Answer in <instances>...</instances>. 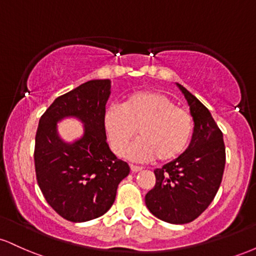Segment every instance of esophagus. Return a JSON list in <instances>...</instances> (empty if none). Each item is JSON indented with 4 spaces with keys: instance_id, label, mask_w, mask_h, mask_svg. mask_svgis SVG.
I'll use <instances>...</instances> for the list:
<instances>
[{
    "instance_id": "esophagus-1",
    "label": "esophagus",
    "mask_w": 256,
    "mask_h": 256,
    "mask_svg": "<svg viewBox=\"0 0 256 256\" xmlns=\"http://www.w3.org/2000/svg\"><path fill=\"white\" fill-rule=\"evenodd\" d=\"M130 167H131V171H132V172H134V173H137V172L142 171V167H140V166H134V165H131Z\"/></svg>"
}]
</instances>
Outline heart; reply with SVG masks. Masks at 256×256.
I'll return each mask as SVG.
<instances>
[{"mask_svg": "<svg viewBox=\"0 0 256 256\" xmlns=\"http://www.w3.org/2000/svg\"><path fill=\"white\" fill-rule=\"evenodd\" d=\"M102 122L112 150L119 156L125 154L138 128L140 140L128 152V158L137 162L178 158L194 131L192 114L158 91L130 94L122 106L106 108Z\"/></svg>", "mask_w": 256, "mask_h": 256, "instance_id": "obj_1", "label": "heart"}]
</instances>
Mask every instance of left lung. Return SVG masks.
I'll list each match as a JSON object with an SVG mask.
<instances>
[{
  "mask_svg": "<svg viewBox=\"0 0 256 256\" xmlns=\"http://www.w3.org/2000/svg\"><path fill=\"white\" fill-rule=\"evenodd\" d=\"M176 85L190 107L192 140L183 154L155 170L156 183L146 195V206L162 222L186 224L204 212L216 195L225 168V144L210 112L183 85Z\"/></svg>",
  "mask_w": 256,
  "mask_h": 256,
  "instance_id": "obj_1",
  "label": "left lung"
}]
</instances>
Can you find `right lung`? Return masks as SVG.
I'll list each match as a JSON object with an SVG mask.
<instances>
[{
	"label": "right lung",
	"mask_w": 256,
	"mask_h": 256,
	"mask_svg": "<svg viewBox=\"0 0 256 256\" xmlns=\"http://www.w3.org/2000/svg\"><path fill=\"white\" fill-rule=\"evenodd\" d=\"M110 96V79L89 80L58 98L40 119L34 146L38 185L52 210L70 222L104 216L130 173V166L107 144L102 118ZM71 118L84 124V134L67 142L57 124Z\"/></svg>",
	"instance_id": "add662e5"
}]
</instances>
